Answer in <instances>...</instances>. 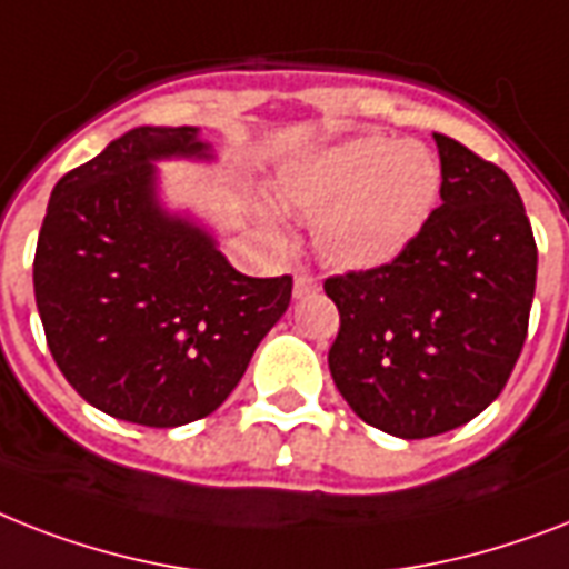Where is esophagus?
Returning a JSON list of instances; mask_svg holds the SVG:
<instances>
[{"mask_svg":"<svg viewBox=\"0 0 569 569\" xmlns=\"http://www.w3.org/2000/svg\"><path fill=\"white\" fill-rule=\"evenodd\" d=\"M321 286H318V280L312 274H307V271H298L295 274V298H309V295H316Z\"/></svg>","mask_w":569,"mask_h":569,"instance_id":"obj_1","label":"esophagus"}]
</instances>
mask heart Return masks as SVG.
Segmentation results:
<instances>
[{
	"mask_svg": "<svg viewBox=\"0 0 569 569\" xmlns=\"http://www.w3.org/2000/svg\"><path fill=\"white\" fill-rule=\"evenodd\" d=\"M441 187L445 172L427 146L380 133L295 160L274 180L283 204L316 216L318 257L341 271H373L403 257L432 219ZM260 219L283 230L271 207H260Z\"/></svg>",
	"mask_w": 569,
	"mask_h": 569,
	"instance_id": "heart-1",
	"label": "heart"
}]
</instances>
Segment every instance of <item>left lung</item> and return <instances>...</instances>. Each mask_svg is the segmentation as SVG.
Returning <instances> with one entry per match:
<instances>
[{"instance_id":"obj_1","label":"left lung","mask_w":569,"mask_h":569,"mask_svg":"<svg viewBox=\"0 0 569 569\" xmlns=\"http://www.w3.org/2000/svg\"><path fill=\"white\" fill-rule=\"evenodd\" d=\"M441 207L391 266L330 277V373L365 423L397 438L450 432L509 382L529 327L538 248L500 166L445 133Z\"/></svg>"}]
</instances>
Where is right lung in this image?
I'll list each match as a JSON object with an SVG mask.
<instances>
[{
	"mask_svg": "<svg viewBox=\"0 0 569 569\" xmlns=\"http://www.w3.org/2000/svg\"><path fill=\"white\" fill-rule=\"evenodd\" d=\"M163 160L212 163L192 124H142L54 183L34 298L60 373L87 403L142 427L216 412L283 318L292 277H248L189 210L160 196Z\"/></svg>",
	"mask_w": 569,
	"mask_h": 569,
	"instance_id": "obj_1",
	"label": "right lung"
}]
</instances>
